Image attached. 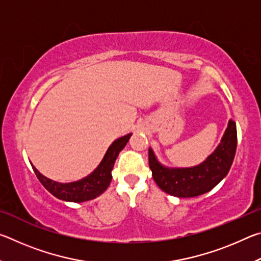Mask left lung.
I'll return each instance as SVG.
<instances>
[{
    "label": "left lung",
    "instance_id": "8db88e82",
    "mask_svg": "<svg viewBox=\"0 0 261 261\" xmlns=\"http://www.w3.org/2000/svg\"><path fill=\"white\" fill-rule=\"evenodd\" d=\"M237 147L236 123L229 121L228 127L215 151L191 168H168L162 166L148 149V163L158 187L170 196L191 198L211 191L226 177L232 165Z\"/></svg>",
    "mask_w": 261,
    "mask_h": 261
}]
</instances>
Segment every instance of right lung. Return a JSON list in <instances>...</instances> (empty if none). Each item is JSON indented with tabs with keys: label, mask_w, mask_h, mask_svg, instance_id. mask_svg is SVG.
Segmentation results:
<instances>
[{
	"label": "right lung",
	"mask_w": 261,
	"mask_h": 261,
	"mask_svg": "<svg viewBox=\"0 0 261 261\" xmlns=\"http://www.w3.org/2000/svg\"><path fill=\"white\" fill-rule=\"evenodd\" d=\"M131 134L124 137H121L110 145L106 152L102 161L100 162L98 168L93 173L86 176L85 178L76 180L71 183H59L50 178H47L38 171L32 163V168L35 175L40 183L49 191L53 196L59 199L72 202H83L91 199H94L101 193H103L112 182V170L114 167L115 160H116L118 154L125 147L127 141H129Z\"/></svg>",
	"instance_id": "add662e5"
}]
</instances>
